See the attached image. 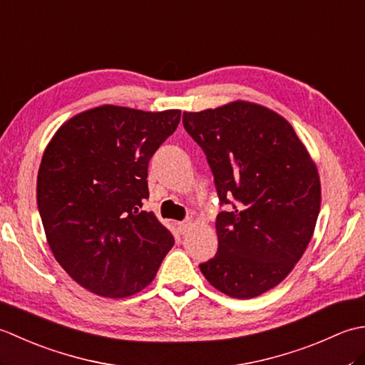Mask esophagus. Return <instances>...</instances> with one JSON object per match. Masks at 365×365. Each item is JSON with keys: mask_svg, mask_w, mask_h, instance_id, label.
<instances>
[{"mask_svg": "<svg viewBox=\"0 0 365 365\" xmlns=\"http://www.w3.org/2000/svg\"><path fill=\"white\" fill-rule=\"evenodd\" d=\"M195 226V222H192V220H187V221H182L178 222V230L182 232V234H187V232Z\"/></svg>", "mask_w": 365, "mask_h": 365, "instance_id": "obj_1", "label": "esophagus"}]
</instances>
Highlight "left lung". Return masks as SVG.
<instances>
[{
    "label": "left lung",
    "instance_id": "1",
    "mask_svg": "<svg viewBox=\"0 0 365 365\" xmlns=\"http://www.w3.org/2000/svg\"><path fill=\"white\" fill-rule=\"evenodd\" d=\"M183 127L207 155L221 204H238L218 215V252L199 268L227 297H259L289 276L311 242L319 169L290 122L263 105L185 111Z\"/></svg>",
    "mask_w": 365,
    "mask_h": 365
}]
</instances>
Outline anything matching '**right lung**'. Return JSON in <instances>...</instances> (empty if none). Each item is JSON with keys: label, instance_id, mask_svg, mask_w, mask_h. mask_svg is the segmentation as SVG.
<instances>
[{"label": "right lung", "instance_id": "obj_1", "mask_svg": "<svg viewBox=\"0 0 365 365\" xmlns=\"http://www.w3.org/2000/svg\"><path fill=\"white\" fill-rule=\"evenodd\" d=\"M180 113L102 105L66 120L46 145L37 174L45 237L86 290L106 298L141 292L174 246L173 234L141 207L149 161Z\"/></svg>", "mask_w": 365, "mask_h": 365}]
</instances>
